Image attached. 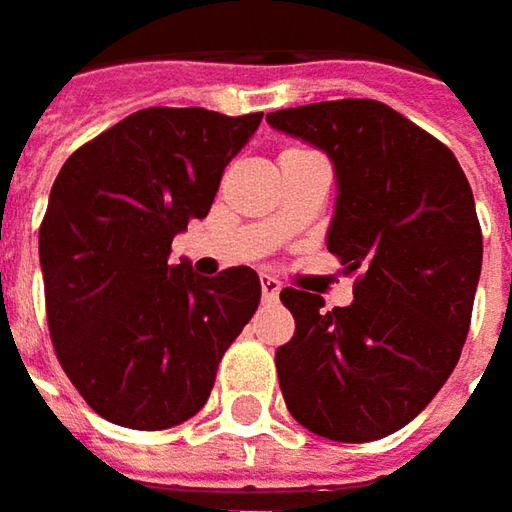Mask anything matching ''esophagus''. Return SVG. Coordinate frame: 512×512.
Instances as JSON below:
<instances>
[{
    "label": "esophagus",
    "mask_w": 512,
    "mask_h": 512,
    "mask_svg": "<svg viewBox=\"0 0 512 512\" xmlns=\"http://www.w3.org/2000/svg\"><path fill=\"white\" fill-rule=\"evenodd\" d=\"M262 296H265V302H273V299H279V293H282V282L276 279V276H270V273H262Z\"/></svg>",
    "instance_id": "1"
}]
</instances>
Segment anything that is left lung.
Returning a JSON list of instances; mask_svg holds the SVG:
<instances>
[{"mask_svg": "<svg viewBox=\"0 0 512 512\" xmlns=\"http://www.w3.org/2000/svg\"><path fill=\"white\" fill-rule=\"evenodd\" d=\"M327 153V250L362 270L347 307L282 290L296 333L276 350L287 410L316 436L376 442L413 422L462 356L482 273L473 190L450 148L373 99L267 113Z\"/></svg>", "mask_w": 512, "mask_h": 512, "instance_id": "obj_1", "label": "left lung"}]
</instances>
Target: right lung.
<instances>
[{
	"label": "right lung",
	"mask_w": 512,
	"mask_h": 512,
	"mask_svg": "<svg viewBox=\"0 0 512 512\" xmlns=\"http://www.w3.org/2000/svg\"><path fill=\"white\" fill-rule=\"evenodd\" d=\"M259 122L262 113L145 108L76 150L50 187L39 227L50 339L102 419L165 430L196 416L256 313L253 267L207 279L173 265L170 245L205 219Z\"/></svg>",
	"instance_id": "obj_1"
}]
</instances>
